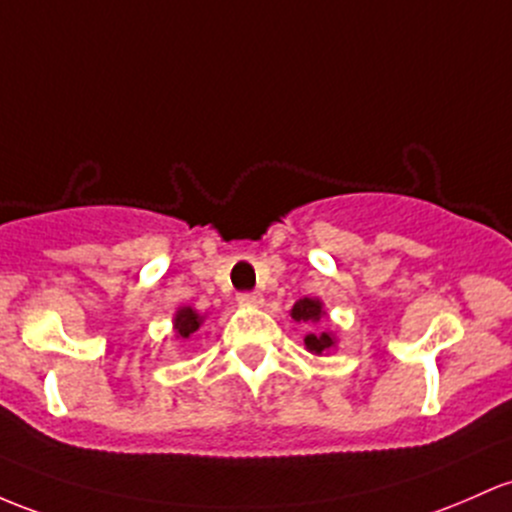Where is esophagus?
I'll return each mask as SVG.
<instances>
[{
	"mask_svg": "<svg viewBox=\"0 0 512 512\" xmlns=\"http://www.w3.org/2000/svg\"><path fill=\"white\" fill-rule=\"evenodd\" d=\"M238 301L243 303V306H262V294L260 291H245V294L238 296Z\"/></svg>",
	"mask_w": 512,
	"mask_h": 512,
	"instance_id": "1",
	"label": "esophagus"
}]
</instances>
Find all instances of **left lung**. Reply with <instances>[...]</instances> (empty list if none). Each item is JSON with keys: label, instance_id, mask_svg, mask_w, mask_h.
Instances as JSON below:
<instances>
[{"label": "left lung", "instance_id": "8db88e82", "mask_svg": "<svg viewBox=\"0 0 512 512\" xmlns=\"http://www.w3.org/2000/svg\"><path fill=\"white\" fill-rule=\"evenodd\" d=\"M289 316L294 318L299 325H306V338H303V345H306V350L311 352V355L323 357V355H330V352L335 350L338 338H335L333 333H328V330L313 328V325H318L320 320L325 318L323 301L311 299V296H303V299L294 303V308L289 311Z\"/></svg>", "mask_w": 512, "mask_h": 512}]
</instances>
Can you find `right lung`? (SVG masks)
Returning a JSON list of instances; mask_svg holds the SVG:
<instances>
[{"label": "right lung", "mask_w": 512, "mask_h": 512, "mask_svg": "<svg viewBox=\"0 0 512 512\" xmlns=\"http://www.w3.org/2000/svg\"><path fill=\"white\" fill-rule=\"evenodd\" d=\"M206 316H201L199 311L192 306H179L177 311H174V318H172V330H174V338L177 340H189L196 330L204 325Z\"/></svg>", "instance_id": "right-lung-1"}]
</instances>
